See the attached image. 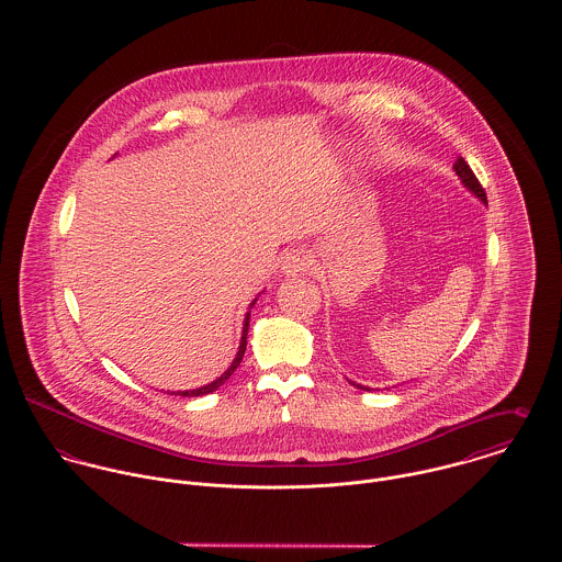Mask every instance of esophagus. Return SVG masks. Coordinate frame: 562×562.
I'll list each match as a JSON object with an SVG mask.
<instances>
[{
    "instance_id": "esophagus-1",
    "label": "esophagus",
    "mask_w": 562,
    "mask_h": 562,
    "mask_svg": "<svg viewBox=\"0 0 562 562\" xmlns=\"http://www.w3.org/2000/svg\"><path fill=\"white\" fill-rule=\"evenodd\" d=\"M310 255H307V250H303V248H296V250H292V252H288V257L283 259V266H281V270H283V274H288V277H296V274H305L307 270H310Z\"/></svg>"
}]
</instances>
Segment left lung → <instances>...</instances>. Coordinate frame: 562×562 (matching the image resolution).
I'll use <instances>...</instances> for the list:
<instances>
[{"label": "left lung", "mask_w": 562, "mask_h": 562, "mask_svg": "<svg viewBox=\"0 0 562 562\" xmlns=\"http://www.w3.org/2000/svg\"><path fill=\"white\" fill-rule=\"evenodd\" d=\"M454 170H457V175H459V179H461V183L479 199L482 201L484 205H486V194H484V190H482L481 183H479V179H476V175L472 172V168L468 166V161L463 160V158H459V160L454 161V166H452ZM350 385H355L357 390H363V392H370V387H363V385H359V383H355V381H348Z\"/></svg>", "instance_id": "1"}]
</instances>
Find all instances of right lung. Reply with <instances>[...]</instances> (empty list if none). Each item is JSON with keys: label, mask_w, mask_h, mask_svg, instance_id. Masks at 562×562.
Here are the masks:
<instances>
[{"label": "right lung", "mask_w": 562, "mask_h": 562, "mask_svg": "<svg viewBox=\"0 0 562 562\" xmlns=\"http://www.w3.org/2000/svg\"><path fill=\"white\" fill-rule=\"evenodd\" d=\"M257 303V299L248 305V312H246V316H244V326H241V339L240 346H238V355H236V359L232 361V366L216 379V381H212V383H207V385H203V387H196V390H186V392H170V394H175V396H188V398H192V396H205V394H212V392H216L221 385H225L227 381H229V376L236 372V368L241 363V357H244V350H246V333H248V322H250V310H252V305Z\"/></svg>", "instance_id": "obj_1"}]
</instances>
